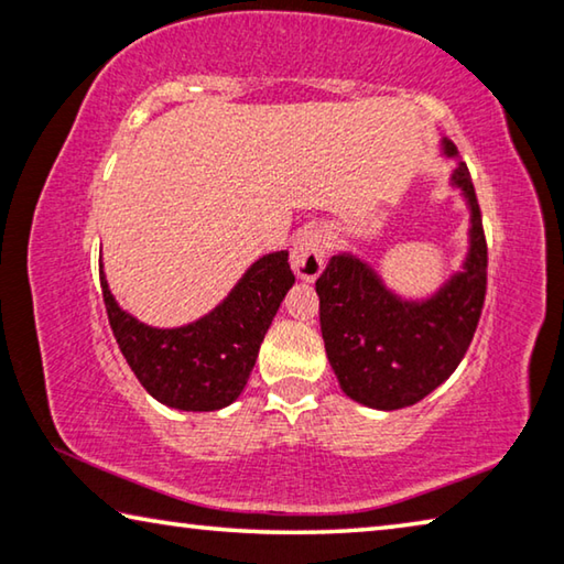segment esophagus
<instances>
[{
	"instance_id": "obj_1",
	"label": "esophagus",
	"mask_w": 564,
	"mask_h": 564,
	"mask_svg": "<svg viewBox=\"0 0 564 564\" xmlns=\"http://www.w3.org/2000/svg\"><path fill=\"white\" fill-rule=\"evenodd\" d=\"M325 257H327L325 229H319L312 224V227L297 231V237L292 241V270L300 280H307V282L317 280L325 267Z\"/></svg>"
}]
</instances>
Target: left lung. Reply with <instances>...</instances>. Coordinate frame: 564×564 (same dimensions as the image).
I'll use <instances>...</instances> for the list:
<instances>
[{
  "instance_id": "left-lung-1",
  "label": "left lung",
  "mask_w": 564,
  "mask_h": 564,
  "mask_svg": "<svg viewBox=\"0 0 564 564\" xmlns=\"http://www.w3.org/2000/svg\"><path fill=\"white\" fill-rule=\"evenodd\" d=\"M446 155L456 145L444 141ZM454 184L471 206V249L464 272L426 302L388 292L360 259L340 254L317 276L319 330L345 395L370 409L419 403L452 376L469 350L487 297V237L466 163Z\"/></svg>"
}]
</instances>
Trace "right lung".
Returning <instances> with one entry per match:
<instances>
[{
    "instance_id": "obj_1",
    "label": "right lung",
    "mask_w": 564,
    "mask_h": 564,
    "mask_svg": "<svg viewBox=\"0 0 564 564\" xmlns=\"http://www.w3.org/2000/svg\"><path fill=\"white\" fill-rule=\"evenodd\" d=\"M292 284L288 252L267 254L209 315L176 330H155L118 307L100 272L102 302L120 352L155 401L181 411H219L237 401Z\"/></svg>"
}]
</instances>
